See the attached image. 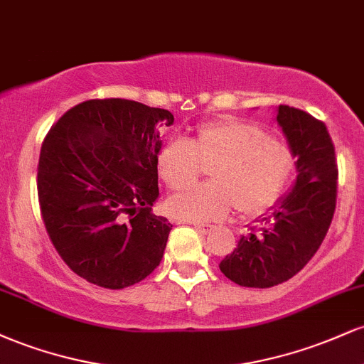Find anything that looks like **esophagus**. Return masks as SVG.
Returning a JSON list of instances; mask_svg holds the SVG:
<instances>
[{
	"label": "esophagus",
	"mask_w": 364,
	"mask_h": 364,
	"mask_svg": "<svg viewBox=\"0 0 364 364\" xmlns=\"http://www.w3.org/2000/svg\"><path fill=\"white\" fill-rule=\"evenodd\" d=\"M193 228L202 235H208L210 231H214V225H208V224H193Z\"/></svg>",
	"instance_id": "esophagus-1"
}]
</instances>
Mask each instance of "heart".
Returning a JSON list of instances; mask_svg holds the SVG:
<instances>
[{
	"label": "heart",
	"mask_w": 364,
	"mask_h": 364,
	"mask_svg": "<svg viewBox=\"0 0 364 364\" xmlns=\"http://www.w3.org/2000/svg\"><path fill=\"white\" fill-rule=\"evenodd\" d=\"M203 167L212 182L169 198V212L179 219L212 223L235 207L245 217L263 214L287 185L292 156L257 123L224 118L198 124L190 140H169L157 157L159 176L171 190L193 186Z\"/></svg>",
	"instance_id": "obj_1"
}]
</instances>
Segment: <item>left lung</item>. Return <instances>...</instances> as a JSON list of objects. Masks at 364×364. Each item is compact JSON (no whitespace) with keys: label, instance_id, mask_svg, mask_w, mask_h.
<instances>
[{"label":"left lung","instance_id":"left-lung-1","mask_svg":"<svg viewBox=\"0 0 364 364\" xmlns=\"http://www.w3.org/2000/svg\"><path fill=\"white\" fill-rule=\"evenodd\" d=\"M277 121L298 157V179L272 217H263L260 231L241 237L219 263L225 277L245 287H272L298 274L320 248L336 212L339 169L325 123L284 104Z\"/></svg>","mask_w":364,"mask_h":364}]
</instances>
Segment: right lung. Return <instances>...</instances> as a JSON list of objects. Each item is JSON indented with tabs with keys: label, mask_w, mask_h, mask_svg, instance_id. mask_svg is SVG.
Masks as SVG:
<instances>
[{
	"label": "right lung",
	"mask_w": 364,
	"mask_h": 364,
	"mask_svg": "<svg viewBox=\"0 0 364 364\" xmlns=\"http://www.w3.org/2000/svg\"><path fill=\"white\" fill-rule=\"evenodd\" d=\"M168 109L90 99L53 124L41 147L37 195L49 240L82 279L123 289L152 274L171 225L159 196V132Z\"/></svg>",
	"instance_id": "right-lung-1"
}]
</instances>
